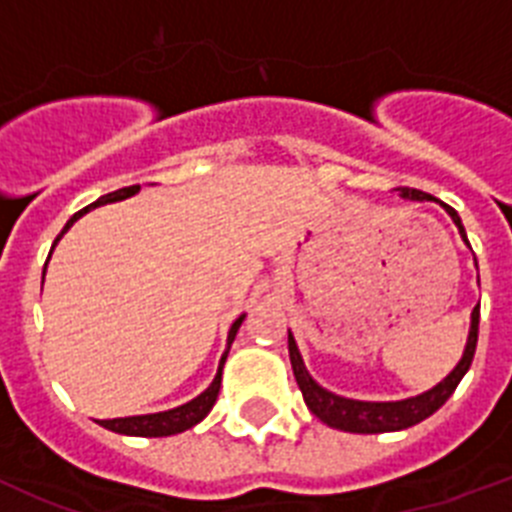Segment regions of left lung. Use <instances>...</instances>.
<instances>
[{"label": "left lung", "mask_w": 512, "mask_h": 512, "mask_svg": "<svg viewBox=\"0 0 512 512\" xmlns=\"http://www.w3.org/2000/svg\"><path fill=\"white\" fill-rule=\"evenodd\" d=\"M403 199L413 201H431L434 196L418 191V188H398ZM444 209L449 211V216L454 219V224L459 227V234L467 242V234H464L462 219L451 206L444 204ZM477 329H480V306L472 311V326H469V339L467 349H464L459 365L444 377V380L431 388L428 393L416 395V398L408 400H395V403H365V400H349L342 395H334L329 390H324L319 382L313 380L311 375L303 367L301 352L296 347V339L288 331V352H290V365H293V375H296L298 388H301L303 400L311 408V413L316 418L326 423L331 428H339V431H349V434H385V431H400V428L416 426L423 418H428L431 413H436L441 405L449 400V395L457 390L459 380L464 377V372L469 370L474 359V349H477Z\"/></svg>", "instance_id": "8db88e82"}]
</instances>
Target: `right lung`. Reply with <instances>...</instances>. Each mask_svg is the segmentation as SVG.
<instances>
[{
  "mask_svg": "<svg viewBox=\"0 0 512 512\" xmlns=\"http://www.w3.org/2000/svg\"><path fill=\"white\" fill-rule=\"evenodd\" d=\"M137 191H140V186H127V188H119V191L107 193V196H101L99 201H94L91 206H86V209H81L78 214H73L71 219H68L66 227H63V232H68V227L76 222L78 216H84L86 211L94 209V206L112 204V201H122V199H127V196H132V193H137ZM63 232L55 237V242L63 237ZM55 242H53V247H55ZM43 278H45V270H43ZM242 321H245V316H239V319L232 324V329H229V339H227L229 344L234 342V336H237V329L242 326ZM227 354H229V349L224 352L222 362H219V372H216L214 382H211L209 388H206L204 393L199 395V398H193L191 403L181 405V408H173V411L150 413V416L112 418V421H101V426L109 428V431H117V434H127V436H170V434H181V431H186V428L196 426V423L204 421L206 413L214 408L216 395H219V388H222V367H224V359H227Z\"/></svg>",
  "mask_w": 512,
  "mask_h": 512,
  "instance_id": "obj_1",
  "label": "right lung"
}]
</instances>
